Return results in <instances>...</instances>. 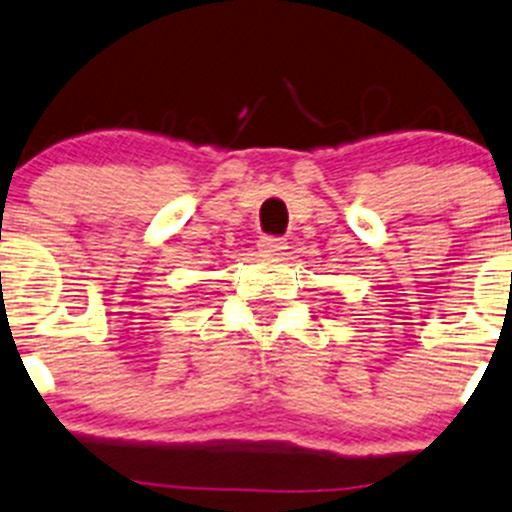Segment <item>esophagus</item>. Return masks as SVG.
<instances>
[{"instance_id": "obj_1", "label": "esophagus", "mask_w": 512, "mask_h": 512, "mask_svg": "<svg viewBox=\"0 0 512 512\" xmlns=\"http://www.w3.org/2000/svg\"><path fill=\"white\" fill-rule=\"evenodd\" d=\"M260 250L265 252V255H270V257L285 255L287 242L280 240V237H262V240H260Z\"/></svg>"}]
</instances>
